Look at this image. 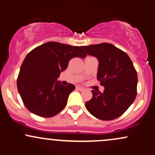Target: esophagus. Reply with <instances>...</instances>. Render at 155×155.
Returning <instances> with one entry per match:
<instances>
[{"label": "esophagus", "instance_id": "1", "mask_svg": "<svg viewBox=\"0 0 155 155\" xmlns=\"http://www.w3.org/2000/svg\"><path fill=\"white\" fill-rule=\"evenodd\" d=\"M76 88H77L78 90H79V91H84V90H85L84 88H83V87H81V86H77V87H76Z\"/></svg>", "mask_w": 155, "mask_h": 155}]
</instances>
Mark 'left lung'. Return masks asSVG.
I'll list each match as a JSON object with an SVG mask.
<instances>
[{"label":"left lung","instance_id":"left-lung-1","mask_svg":"<svg viewBox=\"0 0 155 155\" xmlns=\"http://www.w3.org/2000/svg\"><path fill=\"white\" fill-rule=\"evenodd\" d=\"M99 61L97 79L105 87L102 93L92 90L86 102L88 112L97 119L110 121L119 117L133 104L137 95L138 75L128 55L114 45L101 43L81 46Z\"/></svg>","mask_w":155,"mask_h":155}]
</instances>
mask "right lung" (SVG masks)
Here are the masks:
<instances>
[{
    "label": "right lung",
    "mask_w": 155,
    "mask_h": 155,
    "mask_svg": "<svg viewBox=\"0 0 155 155\" xmlns=\"http://www.w3.org/2000/svg\"><path fill=\"white\" fill-rule=\"evenodd\" d=\"M81 47L49 41L36 47L26 55L20 67L17 86L27 109L35 115L49 118L65 107L75 86L57 81L69 60L85 58Z\"/></svg>",
    "instance_id": "right-lung-1"
}]
</instances>
